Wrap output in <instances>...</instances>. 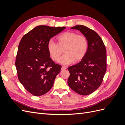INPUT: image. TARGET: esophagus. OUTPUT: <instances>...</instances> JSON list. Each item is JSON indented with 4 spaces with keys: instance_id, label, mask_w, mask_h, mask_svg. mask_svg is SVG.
<instances>
[{
    "instance_id": "1",
    "label": "esophagus",
    "mask_w": 125,
    "mask_h": 125,
    "mask_svg": "<svg viewBox=\"0 0 125 125\" xmlns=\"http://www.w3.org/2000/svg\"><path fill=\"white\" fill-rule=\"evenodd\" d=\"M66 69H67V67H65V66H62V68H61L62 70H65Z\"/></svg>"
}]
</instances>
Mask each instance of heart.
Listing matches in <instances>:
<instances>
[{
	"mask_svg": "<svg viewBox=\"0 0 125 125\" xmlns=\"http://www.w3.org/2000/svg\"><path fill=\"white\" fill-rule=\"evenodd\" d=\"M57 44L50 40L47 45V50L52 59L57 62L61 57L64 48L65 55L59 62L63 65H68L80 61L85 56L88 49V41L82 34L74 32L67 31L57 37Z\"/></svg>",
	"mask_w": 125,
	"mask_h": 125,
	"instance_id": "heart-1",
	"label": "heart"
}]
</instances>
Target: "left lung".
<instances>
[{"instance_id":"1","label":"left lung","mask_w":125,"mask_h":125,"mask_svg":"<svg viewBox=\"0 0 125 125\" xmlns=\"http://www.w3.org/2000/svg\"><path fill=\"white\" fill-rule=\"evenodd\" d=\"M71 29L79 30L86 37L88 49L80 62L68 68V84L74 92L87 95L99 88L103 81L106 70V51L101 37L93 30L81 25Z\"/></svg>"}]
</instances>
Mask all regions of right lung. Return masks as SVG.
<instances>
[{
    "instance_id": "obj_1",
    "label": "right lung",
    "mask_w": 125,
    "mask_h": 125,
    "mask_svg": "<svg viewBox=\"0 0 125 125\" xmlns=\"http://www.w3.org/2000/svg\"><path fill=\"white\" fill-rule=\"evenodd\" d=\"M66 27L53 28L40 25L25 34L19 44L15 62L19 80L32 95L46 93L53 85L61 70L50 57L48 41Z\"/></svg>"
}]
</instances>
